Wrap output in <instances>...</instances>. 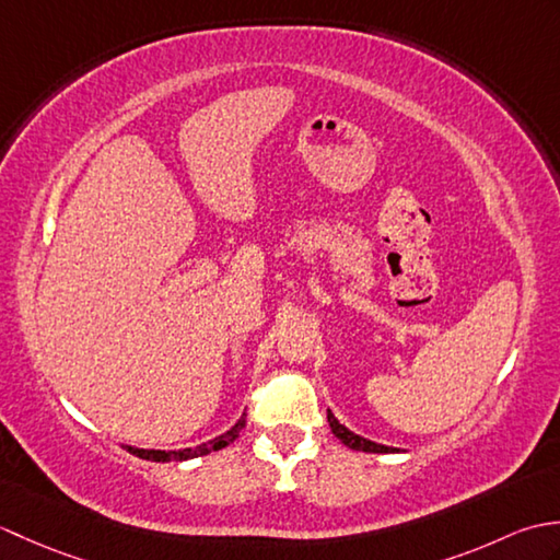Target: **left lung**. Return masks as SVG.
I'll return each instance as SVG.
<instances>
[{
	"label": "left lung",
	"mask_w": 560,
	"mask_h": 560,
	"mask_svg": "<svg viewBox=\"0 0 560 560\" xmlns=\"http://www.w3.org/2000/svg\"><path fill=\"white\" fill-rule=\"evenodd\" d=\"M327 421H329V428L331 433H335L343 445L351 447V450H359V452H377V455H385V452H399V447H389V445H380V443H373V440H368L363 435H355L353 431H349L347 425H341L337 421V416L331 413L327 409Z\"/></svg>",
	"instance_id": "obj_1"
}]
</instances>
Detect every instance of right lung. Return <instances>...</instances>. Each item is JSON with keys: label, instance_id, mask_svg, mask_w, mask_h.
<instances>
[{"label": "right lung", "instance_id": "obj_1", "mask_svg": "<svg viewBox=\"0 0 560 560\" xmlns=\"http://www.w3.org/2000/svg\"><path fill=\"white\" fill-rule=\"evenodd\" d=\"M243 428H245V413L235 421V425L229 428V431L217 435L213 440H207V443H201L197 447H185V450H141V447L125 445V450L132 452V455L141 457V459H151V462H185V459H195V457H201V455H209V452H217V450H221L225 445H231L233 440L241 435Z\"/></svg>", "mask_w": 560, "mask_h": 560}]
</instances>
